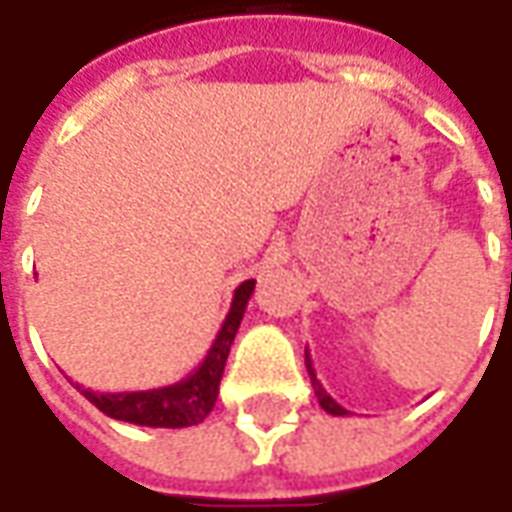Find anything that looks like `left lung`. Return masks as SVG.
Instances as JSON below:
<instances>
[{"label": "left lung", "mask_w": 512, "mask_h": 512, "mask_svg": "<svg viewBox=\"0 0 512 512\" xmlns=\"http://www.w3.org/2000/svg\"><path fill=\"white\" fill-rule=\"evenodd\" d=\"M304 362H307V373H310L312 378V386H315V395H318V403H321L323 411H329V414H334V417H348V411H345L337 400H334L326 389H323V384L318 381V376H315V367H312V359H310V351H304Z\"/></svg>", "instance_id": "1"}]
</instances>
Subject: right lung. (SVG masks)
Returning <instances> with one entry per match:
<instances>
[{
  "instance_id": "right-lung-1",
  "label": "right lung",
  "mask_w": 512,
  "mask_h": 512,
  "mask_svg": "<svg viewBox=\"0 0 512 512\" xmlns=\"http://www.w3.org/2000/svg\"><path fill=\"white\" fill-rule=\"evenodd\" d=\"M255 293V279L241 282L233 293V304L224 318L222 329L208 348V356L202 365L178 384L145 389V392H93L82 389V395L101 408L106 417L131 422V425H145V428H191L200 425L216 406L219 397V381H222L224 365L230 356V345L235 332L244 321V310Z\"/></svg>"
}]
</instances>
